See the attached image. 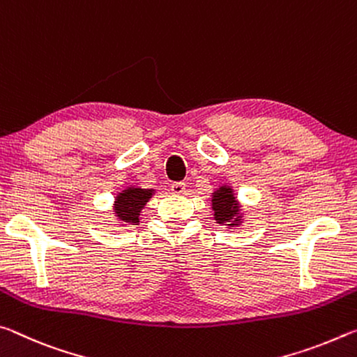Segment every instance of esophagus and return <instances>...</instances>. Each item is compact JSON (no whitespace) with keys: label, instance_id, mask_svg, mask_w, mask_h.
I'll use <instances>...</instances> for the list:
<instances>
[{"label":"esophagus","instance_id":"1","mask_svg":"<svg viewBox=\"0 0 357 357\" xmlns=\"http://www.w3.org/2000/svg\"><path fill=\"white\" fill-rule=\"evenodd\" d=\"M185 190H186V185L183 182H175L171 185V191L174 195H183Z\"/></svg>","mask_w":357,"mask_h":357}]
</instances>
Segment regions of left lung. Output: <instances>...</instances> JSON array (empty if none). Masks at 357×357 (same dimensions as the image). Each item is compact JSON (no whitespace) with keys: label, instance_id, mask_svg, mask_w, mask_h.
Wrapping results in <instances>:
<instances>
[{"label":"left lung","instance_id":"obj_1","mask_svg":"<svg viewBox=\"0 0 357 357\" xmlns=\"http://www.w3.org/2000/svg\"><path fill=\"white\" fill-rule=\"evenodd\" d=\"M212 206L215 212V220H217L220 225L227 223V221H231L232 218H236V221H238V204L236 201V197H234L229 186H221L218 191L213 192Z\"/></svg>","mask_w":357,"mask_h":357}]
</instances>
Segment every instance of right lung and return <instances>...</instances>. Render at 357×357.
<instances>
[{
	"label": "right lung",
	"mask_w": 357,
	"mask_h": 357,
	"mask_svg": "<svg viewBox=\"0 0 357 357\" xmlns=\"http://www.w3.org/2000/svg\"><path fill=\"white\" fill-rule=\"evenodd\" d=\"M151 190L142 188H128L116 196L115 213L119 220L128 225H139L140 210L151 197Z\"/></svg>",
	"instance_id": "obj_1"
}]
</instances>
